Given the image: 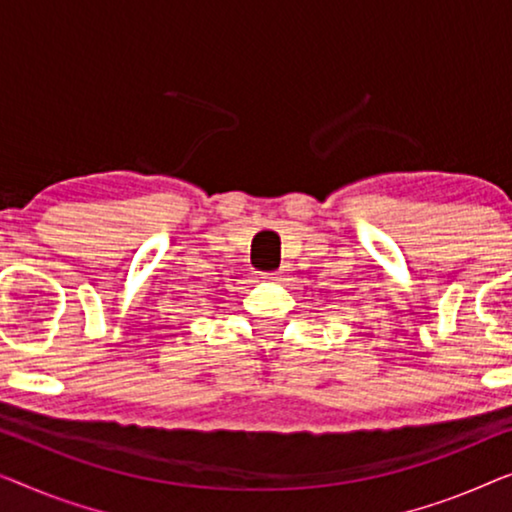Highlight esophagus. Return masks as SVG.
Wrapping results in <instances>:
<instances>
[{
	"label": "esophagus",
	"instance_id": "1",
	"mask_svg": "<svg viewBox=\"0 0 512 512\" xmlns=\"http://www.w3.org/2000/svg\"><path fill=\"white\" fill-rule=\"evenodd\" d=\"M266 278L276 280V283H278V280H285V273L283 271H271V273H266Z\"/></svg>",
	"mask_w": 512,
	"mask_h": 512
}]
</instances>
